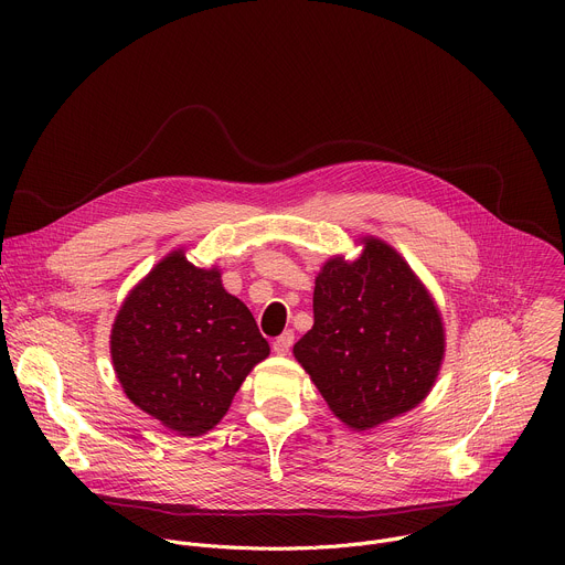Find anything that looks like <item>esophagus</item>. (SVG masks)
Returning <instances> with one entry per match:
<instances>
[{"instance_id":"esophagus-1","label":"esophagus","mask_w":565,"mask_h":565,"mask_svg":"<svg viewBox=\"0 0 565 565\" xmlns=\"http://www.w3.org/2000/svg\"><path fill=\"white\" fill-rule=\"evenodd\" d=\"M292 340H295L292 331H286L284 335H279V338L273 342V351H275L277 355H288V351H290V347H292Z\"/></svg>"}]
</instances>
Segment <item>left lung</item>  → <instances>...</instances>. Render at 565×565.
Here are the masks:
<instances>
[{"instance_id":"8db88e82","label":"left lung","mask_w":565,"mask_h":565,"mask_svg":"<svg viewBox=\"0 0 565 565\" xmlns=\"http://www.w3.org/2000/svg\"><path fill=\"white\" fill-rule=\"evenodd\" d=\"M360 259H329L315 279L312 329L292 353L331 412L366 431L418 407L443 355V317L384 241L364 236Z\"/></svg>"}]
</instances>
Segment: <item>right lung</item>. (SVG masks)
Returning a JSON list of instances; mask_svg holds the SVG:
<instances>
[{
  "label": "right lung",
  "mask_w": 565,
  "mask_h": 565,
  "mask_svg": "<svg viewBox=\"0 0 565 565\" xmlns=\"http://www.w3.org/2000/svg\"><path fill=\"white\" fill-rule=\"evenodd\" d=\"M270 353L248 306L216 268L172 253L129 292L111 329V360L127 397L181 434L210 431L255 364Z\"/></svg>",
  "instance_id": "add662e5"
}]
</instances>
